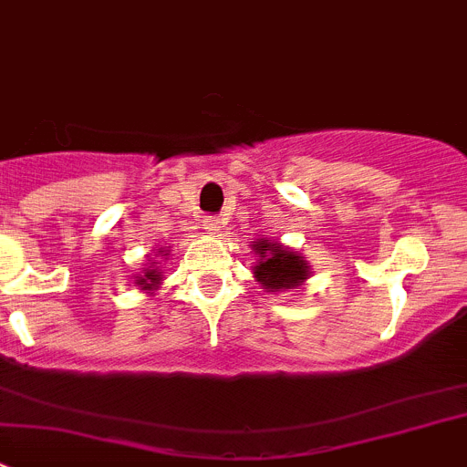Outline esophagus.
Here are the masks:
<instances>
[{
  "label": "esophagus",
  "mask_w": 467,
  "mask_h": 467,
  "mask_svg": "<svg viewBox=\"0 0 467 467\" xmlns=\"http://www.w3.org/2000/svg\"><path fill=\"white\" fill-rule=\"evenodd\" d=\"M221 223H223V221L219 219V216H205L203 219V225H205V230L210 234H216L221 230Z\"/></svg>",
  "instance_id": "1"
}]
</instances>
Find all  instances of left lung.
<instances>
[{"mask_svg": "<svg viewBox=\"0 0 467 467\" xmlns=\"http://www.w3.org/2000/svg\"><path fill=\"white\" fill-rule=\"evenodd\" d=\"M253 251L260 255V264L255 266L257 282L268 291L294 289L300 282L307 280V264L300 255L286 251L280 244L268 239L253 242Z\"/></svg>", "mask_w": 467, "mask_h": 467, "instance_id": "obj_1", "label": "left lung"}]
</instances>
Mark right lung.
I'll list each match as a JSON object with an SVG mask.
<instances>
[{
  "label": "right lung",
  "instance_id": "right-lung-1",
  "mask_svg": "<svg viewBox=\"0 0 467 467\" xmlns=\"http://www.w3.org/2000/svg\"><path fill=\"white\" fill-rule=\"evenodd\" d=\"M160 280H162V277H160V273H158V268H146V273L142 277H140L138 282H135V285H140L142 286V289H153L155 285H160Z\"/></svg>",
  "mask_w": 467,
  "mask_h": 467
}]
</instances>
